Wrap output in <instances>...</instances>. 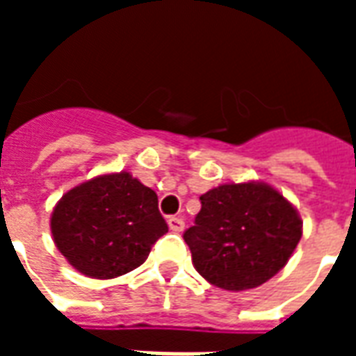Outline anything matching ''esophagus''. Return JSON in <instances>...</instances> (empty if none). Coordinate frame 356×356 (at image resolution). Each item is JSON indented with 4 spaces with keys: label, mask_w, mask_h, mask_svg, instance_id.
Segmentation results:
<instances>
[{
    "label": "esophagus",
    "mask_w": 356,
    "mask_h": 356,
    "mask_svg": "<svg viewBox=\"0 0 356 356\" xmlns=\"http://www.w3.org/2000/svg\"><path fill=\"white\" fill-rule=\"evenodd\" d=\"M168 225H170V231L173 232H181L185 229V221L181 217H170L168 219Z\"/></svg>",
    "instance_id": "obj_1"
}]
</instances>
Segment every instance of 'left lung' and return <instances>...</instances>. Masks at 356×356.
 I'll return each instance as SVG.
<instances>
[{"label":"left lung","instance_id":"8db88e82","mask_svg":"<svg viewBox=\"0 0 356 356\" xmlns=\"http://www.w3.org/2000/svg\"><path fill=\"white\" fill-rule=\"evenodd\" d=\"M202 208L183 238L208 282L231 291L257 288L288 263L301 219L265 183L221 185L200 196Z\"/></svg>","mask_w":356,"mask_h":356}]
</instances>
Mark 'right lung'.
Masks as SVG:
<instances>
[{"mask_svg":"<svg viewBox=\"0 0 356 356\" xmlns=\"http://www.w3.org/2000/svg\"><path fill=\"white\" fill-rule=\"evenodd\" d=\"M58 252L91 278H116L145 263L168 232L152 188L127 171L74 186L51 216Z\"/></svg>","mask_w":356,"mask_h":356,"instance_id":"right-lung-1","label":"right lung"}]
</instances>
